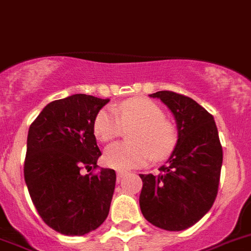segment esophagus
<instances>
[{
	"instance_id": "1",
	"label": "esophagus",
	"mask_w": 251,
	"mask_h": 251,
	"mask_svg": "<svg viewBox=\"0 0 251 251\" xmlns=\"http://www.w3.org/2000/svg\"><path fill=\"white\" fill-rule=\"evenodd\" d=\"M126 176V172H123V171H119L117 172V179H123L124 177H125Z\"/></svg>"
}]
</instances>
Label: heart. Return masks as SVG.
Instances as JSON below:
<instances>
[{"mask_svg":"<svg viewBox=\"0 0 251 251\" xmlns=\"http://www.w3.org/2000/svg\"><path fill=\"white\" fill-rule=\"evenodd\" d=\"M121 123L135 125L130 132L132 141L113 143L106 148L103 162L107 167L130 171L148 164L152 156L156 160L167 158L176 148V127L155 102L138 97L124 101L116 110L103 107L96 115L93 131L101 141H110L121 134Z\"/></svg>","mask_w":251,"mask_h":251,"instance_id":"obj_1","label":"heart"}]
</instances>
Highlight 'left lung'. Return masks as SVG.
Wrapping results in <instances>:
<instances>
[{"mask_svg":"<svg viewBox=\"0 0 251 251\" xmlns=\"http://www.w3.org/2000/svg\"><path fill=\"white\" fill-rule=\"evenodd\" d=\"M149 96L173 113L178 140L160 173L140 174V210L156 227L186 230L210 211L217 196L222 167L219 131L212 115L195 100L171 91Z\"/></svg>","mask_w":251,"mask_h":251,"instance_id":"obj_1","label":"left lung"}]
</instances>
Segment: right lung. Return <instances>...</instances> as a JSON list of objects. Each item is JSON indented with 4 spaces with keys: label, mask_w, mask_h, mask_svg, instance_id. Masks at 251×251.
<instances>
[{
    "label": "right lung",
    "mask_w": 251,
    "mask_h": 251,
    "mask_svg": "<svg viewBox=\"0 0 251 251\" xmlns=\"http://www.w3.org/2000/svg\"><path fill=\"white\" fill-rule=\"evenodd\" d=\"M110 100L88 95L50 102L27 134L24 177L43 221L68 236L96 230L107 219L116 173L97 167L101 156L93 121Z\"/></svg>",
    "instance_id": "1"
}]
</instances>
